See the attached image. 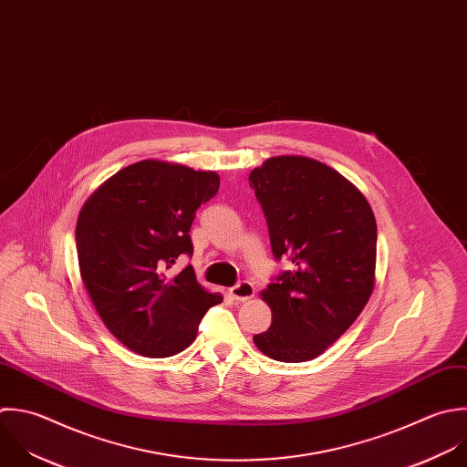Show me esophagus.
<instances>
[{
  "label": "esophagus",
  "mask_w": 467,
  "mask_h": 467,
  "mask_svg": "<svg viewBox=\"0 0 467 467\" xmlns=\"http://www.w3.org/2000/svg\"><path fill=\"white\" fill-rule=\"evenodd\" d=\"M229 295L238 302H247L254 296V287L251 282H240L238 285L229 289Z\"/></svg>",
  "instance_id": "1"
}]
</instances>
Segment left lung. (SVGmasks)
Segmentation results:
<instances>
[{
  "label": "left lung",
  "instance_id": "1",
  "mask_svg": "<svg viewBox=\"0 0 467 467\" xmlns=\"http://www.w3.org/2000/svg\"><path fill=\"white\" fill-rule=\"evenodd\" d=\"M276 260L293 271L260 293L273 324L256 348L278 362H307L358 318L375 289L377 220L366 196L333 167L307 156H275L253 169Z\"/></svg>",
  "mask_w": 467,
  "mask_h": 467
}]
</instances>
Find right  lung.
Returning <instances> with one entry per match:
<instances>
[{
	"label": "right lung",
	"instance_id": "obj_1",
	"mask_svg": "<svg viewBox=\"0 0 467 467\" xmlns=\"http://www.w3.org/2000/svg\"><path fill=\"white\" fill-rule=\"evenodd\" d=\"M220 187L214 171L141 160L103 182L83 203L76 249L83 285L107 329L141 357L189 348L205 311L223 298L196 280L192 265L169 276L196 209Z\"/></svg>",
	"mask_w": 467,
	"mask_h": 467
}]
</instances>
